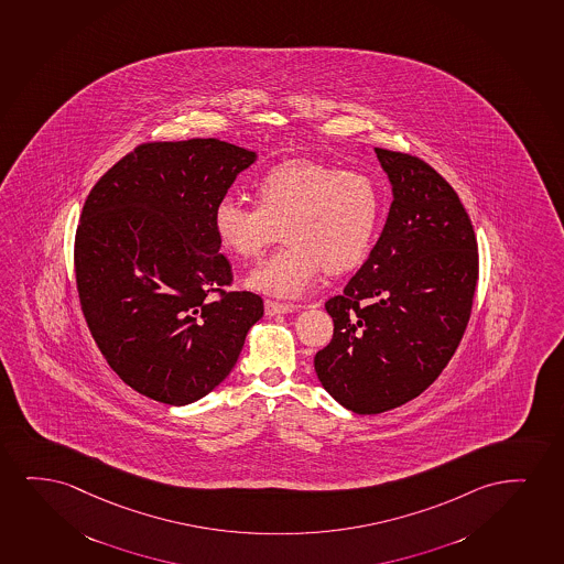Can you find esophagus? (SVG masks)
I'll return each instance as SVG.
<instances>
[{
	"mask_svg": "<svg viewBox=\"0 0 564 564\" xmlns=\"http://www.w3.org/2000/svg\"><path fill=\"white\" fill-rule=\"evenodd\" d=\"M299 306H293V304H281V302L265 301L263 304V310H265V315H279V314H291Z\"/></svg>",
	"mask_w": 564,
	"mask_h": 564,
	"instance_id": "obj_1",
	"label": "esophagus"
}]
</instances>
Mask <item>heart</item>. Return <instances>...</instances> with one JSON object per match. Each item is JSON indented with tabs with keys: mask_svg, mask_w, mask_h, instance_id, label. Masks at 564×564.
Returning a JSON list of instances; mask_svg holds the SVG:
<instances>
[{
	"mask_svg": "<svg viewBox=\"0 0 564 564\" xmlns=\"http://www.w3.org/2000/svg\"><path fill=\"white\" fill-rule=\"evenodd\" d=\"M257 206L224 197L214 206V234L241 260H257L283 227L286 247L247 278V286L278 299H299L323 271L358 268L381 221V189L373 177L323 162L286 161L254 185Z\"/></svg>",
	"mask_w": 564,
	"mask_h": 564,
	"instance_id": "1",
	"label": "heart"
}]
</instances>
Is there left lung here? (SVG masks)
Segmentation results:
<instances>
[{
    "instance_id": "obj_1",
    "label": "left lung",
    "mask_w": 564,
    "mask_h": 564,
    "mask_svg": "<svg viewBox=\"0 0 564 564\" xmlns=\"http://www.w3.org/2000/svg\"><path fill=\"white\" fill-rule=\"evenodd\" d=\"M392 187L381 237L325 304L335 333L314 366L346 410L375 415L438 379L467 329L478 250L454 187L411 154L375 149Z\"/></svg>"
}]
</instances>
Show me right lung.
Instances as JSON below:
<instances>
[{"label": "right lung", "instance_id": "right-lung-1", "mask_svg": "<svg viewBox=\"0 0 564 564\" xmlns=\"http://www.w3.org/2000/svg\"><path fill=\"white\" fill-rule=\"evenodd\" d=\"M257 159L214 138L145 143L86 198L74 242L82 312L112 371L151 400L210 394L263 315L258 294L221 291L231 265L213 226L214 206Z\"/></svg>", "mask_w": 564, "mask_h": 564}]
</instances>
